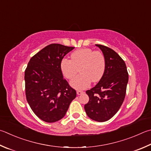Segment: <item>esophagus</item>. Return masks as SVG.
<instances>
[{
  "label": "esophagus",
  "mask_w": 151,
  "mask_h": 151,
  "mask_svg": "<svg viewBox=\"0 0 151 151\" xmlns=\"http://www.w3.org/2000/svg\"><path fill=\"white\" fill-rule=\"evenodd\" d=\"M84 92L83 91H81V90H77V91H76V94H77L78 95H81V94H83Z\"/></svg>",
  "instance_id": "obj_1"
}]
</instances>
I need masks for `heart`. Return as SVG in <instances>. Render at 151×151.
<instances>
[{
    "instance_id": "heart-1",
    "label": "heart",
    "mask_w": 151,
    "mask_h": 151,
    "mask_svg": "<svg viewBox=\"0 0 151 151\" xmlns=\"http://www.w3.org/2000/svg\"><path fill=\"white\" fill-rule=\"evenodd\" d=\"M60 67L63 75L68 80L75 78L79 69L81 74L70 82V85L75 89L83 90L90 86L91 81H100L105 71L106 59L100 51L80 49L73 52L70 60L63 59Z\"/></svg>"
}]
</instances>
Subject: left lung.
I'll list each match as a JSON object with an SVG mask.
<instances>
[{"label":"left lung","instance_id":"left-lung-1","mask_svg":"<svg viewBox=\"0 0 151 151\" xmlns=\"http://www.w3.org/2000/svg\"><path fill=\"white\" fill-rule=\"evenodd\" d=\"M96 45L105 57L106 68L99 83L86 90L89 101L84 109L90 119L104 122L111 119L122 106L129 75L124 61L116 51L102 45Z\"/></svg>","mask_w":151,"mask_h":151}]
</instances>
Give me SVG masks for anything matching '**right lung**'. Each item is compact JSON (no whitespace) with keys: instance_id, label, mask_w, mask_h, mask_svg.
I'll list each match as a JSON object with an SVG mask.
<instances>
[{"instance_id":"1","label":"right lung","mask_w":151,"mask_h":151,"mask_svg":"<svg viewBox=\"0 0 151 151\" xmlns=\"http://www.w3.org/2000/svg\"><path fill=\"white\" fill-rule=\"evenodd\" d=\"M75 48L58 43L46 46L30 59L24 80L26 100L43 121L53 123L65 116L76 92L63 76L61 62Z\"/></svg>"}]
</instances>
